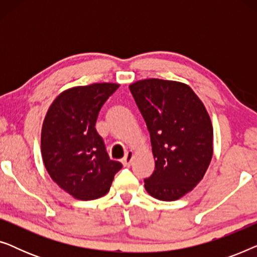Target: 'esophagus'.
<instances>
[{
  "instance_id": "1",
  "label": "esophagus",
  "mask_w": 257,
  "mask_h": 257,
  "mask_svg": "<svg viewBox=\"0 0 257 257\" xmlns=\"http://www.w3.org/2000/svg\"><path fill=\"white\" fill-rule=\"evenodd\" d=\"M132 159H133V152H132V151H128V152L125 154V157L121 159V163H122V165H124V166L128 167L132 163Z\"/></svg>"
}]
</instances>
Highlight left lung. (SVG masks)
Masks as SVG:
<instances>
[{
    "label": "left lung",
    "mask_w": 257,
    "mask_h": 257,
    "mask_svg": "<svg viewBox=\"0 0 257 257\" xmlns=\"http://www.w3.org/2000/svg\"><path fill=\"white\" fill-rule=\"evenodd\" d=\"M150 132L156 168L150 195L174 201L201 181L213 156V126L205 105L184 83L150 78L130 85Z\"/></svg>",
    "instance_id": "8db88e82"
}]
</instances>
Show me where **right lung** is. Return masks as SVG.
Masks as SVG:
<instances>
[{
	"mask_svg": "<svg viewBox=\"0 0 257 257\" xmlns=\"http://www.w3.org/2000/svg\"><path fill=\"white\" fill-rule=\"evenodd\" d=\"M119 84L96 83L62 92L50 105L41 135V149L49 175L78 200L106 194L122 165L111 160L98 135L99 111Z\"/></svg>",
	"mask_w": 257,
	"mask_h": 257,
	"instance_id": "add662e5",
	"label": "right lung"
}]
</instances>
